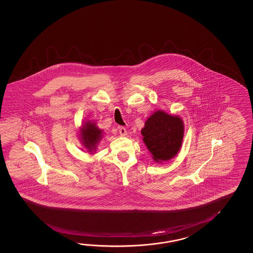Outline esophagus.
<instances>
[{"instance_id": "1", "label": "esophagus", "mask_w": 253, "mask_h": 253, "mask_svg": "<svg viewBox=\"0 0 253 253\" xmlns=\"http://www.w3.org/2000/svg\"><path fill=\"white\" fill-rule=\"evenodd\" d=\"M119 133L121 136H126L127 135V130L125 127H119Z\"/></svg>"}]
</instances>
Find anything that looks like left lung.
<instances>
[{"mask_svg":"<svg viewBox=\"0 0 253 253\" xmlns=\"http://www.w3.org/2000/svg\"><path fill=\"white\" fill-rule=\"evenodd\" d=\"M184 125L181 117L157 110L150 116L141 129L143 141L154 162L169 161L182 146Z\"/></svg>","mask_w":253,"mask_h":253,"instance_id":"8db88e82","label":"left lung"}]
</instances>
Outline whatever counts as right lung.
<instances>
[{"label": "right lung", "mask_w": 253, "mask_h": 253, "mask_svg": "<svg viewBox=\"0 0 253 253\" xmlns=\"http://www.w3.org/2000/svg\"><path fill=\"white\" fill-rule=\"evenodd\" d=\"M103 137V130L98 128L95 123L87 121L79 129V138L87 149V152L93 153L97 149V145Z\"/></svg>", "instance_id": "add662e5"}]
</instances>
